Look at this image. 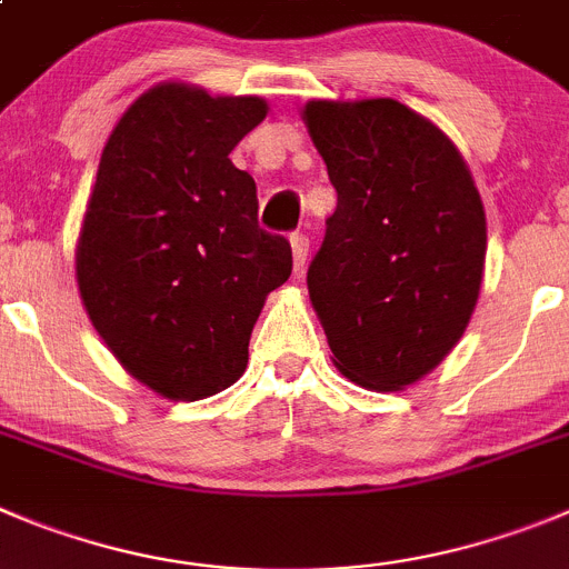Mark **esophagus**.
I'll list each match as a JSON object with an SVG mask.
<instances>
[{
  "instance_id": "34e87169",
  "label": "esophagus",
  "mask_w": 569,
  "mask_h": 569,
  "mask_svg": "<svg viewBox=\"0 0 569 569\" xmlns=\"http://www.w3.org/2000/svg\"><path fill=\"white\" fill-rule=\"evenodd\" d=\"M291 258H295V272H302L306 258H309V236L306 232H291Z\"/></svg>"
}]
</instances>
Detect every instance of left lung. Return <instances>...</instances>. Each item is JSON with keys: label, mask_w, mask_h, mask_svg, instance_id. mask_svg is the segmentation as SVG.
Masks as SVG:
<instances>
[{"label": "left lung", "mask_w": 569, "mask_h": 569, "mask_svg": "<svg viewBox=\"0 0 569 569\" xmlns=\"http://www.w3.org/2000/svg\"><path fill=\"white\" fill-rule=\"evenodd\" d=\"M337 190L309 267L333 365L401 390L463 337L486 263V210L449 137L392 98L302 111Z\"/></svg>", "instance_id": "8db88e82"}]
</instances>
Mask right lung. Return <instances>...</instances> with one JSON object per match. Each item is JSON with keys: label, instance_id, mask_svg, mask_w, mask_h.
Returning a JSON list of instances; mask_svg holds the SVG:
<instances>
[{"label": "right lung", "instance_id": "add662e5", "mask_svg": "<svg viewBox=\"0 0 569 569\" xmlns=\"http://www.w3.org/2000/svg\"><path fill=\"white\" fill-rule=\"evenodd\" d=\"M267 117L260 98L162 83L111 131L78 238L89 320L159 396L199 401L243 373L263 300L291 247L258 227L254 179L230 151Z\"/></svg>", "mask_w": 569, "mask_h": 569}]
</instances>
